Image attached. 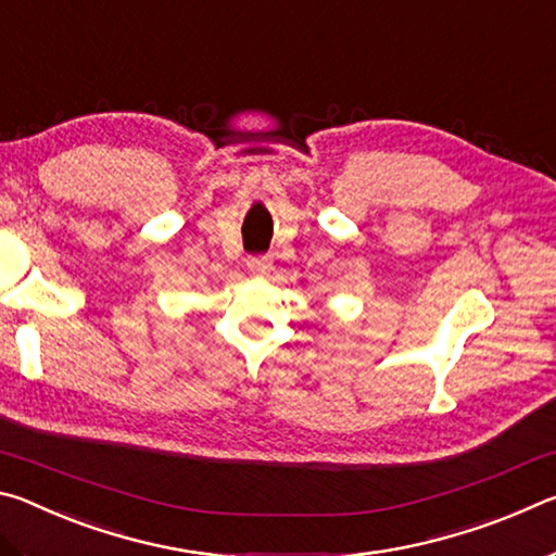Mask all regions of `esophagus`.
<instances>
[{
  "label": "esophagus",
  "mask_w": 556,
  "mask_h": 556,
  "mask_svg": "<svg viewBox=\"0 0 556 556\" xmlns=\"http://www.w3.org/2000/svg\"><path fill=\"white\" fill-rule=\"evenodd\" d=\"M248 269L252 271V275L265 277V275H269V269H271V260L267 255H252L248 260Z\"/></svg>",
  "instance_id": "obj_1"
}]
</instances>
